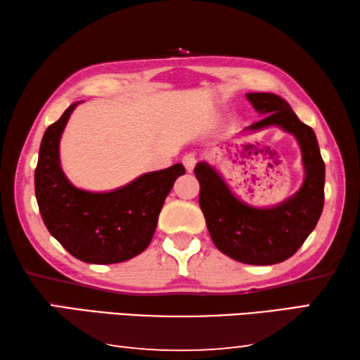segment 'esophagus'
<instances>
[{
  "label": "esophagus",
  "instance_id": "34e87169",
  "mask_svg": "<svg viewBox=\"0 0 360 360\" xmlns=\"http://www.w3.org/2000/svg\"><path fill=\"white\" fill-rule=\"evenodd\" d=\"M195 163H197V158H195L193 154H186L184 157H182V165L186 167L187 172H192Z\"/></svg>",
  "mask_w": 360,
  "mask_h": 360
}]
</instances>
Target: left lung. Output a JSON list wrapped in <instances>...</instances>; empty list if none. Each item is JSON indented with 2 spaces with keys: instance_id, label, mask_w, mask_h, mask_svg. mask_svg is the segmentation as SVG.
I'll list each match as a JSON object with an SVG mask.
<instances>
[{
  "instance_id": "8db88e82",
  "label": "left lung",
  "mask_w": 360,
  "mask_h": 360,
  "mask_svg": "<svg viewBox=\"0 0 360 360\" xmlns=\"http://www.w3.org/2000/svg\"><path fill=\"white\" fill-rule=\"evenodd\" d=\"M248 100L264 117L246 130L278 125L297 138L304 167L300 191L273 208H254L240 202L206 162L197 163L193 173L200 182V208L219 251L241 264L273 265L292 257L318 224L326 165L313 129L298 120L288 101L275 94H248Z\"/></svg>"
}]
</instances>
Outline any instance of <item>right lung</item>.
Segmentation results:
<instances>
[{
	"label": "right lung",
	"mask_w": 360,
	"mask_h": 360,
	"mask_svg": "<svg viewBox=\"0 0 360 360\" xmlns=\"http://www.w3.org/2000/svg\"><path fill=\"white\" fill-rule=\"evenodd\" d=\"M77 103L66 109L42 136L34 192L47 230L76 259L87 264H119L141 254L154 236L158 214L181 163L139 176L112 192L76 188L60 167V136Z\"/></svg>",
	"instance_id": "1"
}]
</instances>
